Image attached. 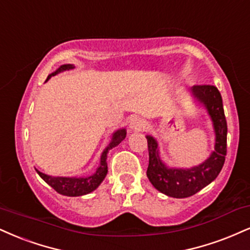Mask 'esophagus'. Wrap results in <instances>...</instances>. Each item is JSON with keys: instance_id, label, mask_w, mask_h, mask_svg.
Wrapping results in <instances>:
<instances>
[{"instance_id": "esophagus-1", "label": "esophagus", "mask_w": 250, "mask_h": 250, "mask_svg": "<svg viewBox=\"0 0 250 250\" xmlns=\"http://www.w3.org/2000/svg\"><path fill=\"white\" fill-rule=\"evenodd\" d=\"M146 123L144 121L143 119H141V117H137L135 116L133 119L130 120V122H129V128L131 129V130H135V131H142L146 129Z\"/></svg>"}]
</instances>
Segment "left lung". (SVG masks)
I'll return each instance as SVG.
<instances>
[{
    "label": "left lung",
    "mask_w": 250,
    "mask_h": 250,
    "mask_svg": "<svg viewBox=\"0 0 250 250\" xmlns=\"http://www.w3.org/2000/svg\"><path fill=\"white\" fill-rule=\"evenodd\" d=\"M191 91L206 107L214 125L215 150L209 158L191 169H170L159 158L155 138L146 136L149 151L146 176L155 188L172 198L191 197L212 183L220 173L227 154V122L220 92L211 85H195Z\"/></svg>",
    "instance_id": "8db88e82"
}]
</instances>
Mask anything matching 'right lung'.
<instances>
[{
    "label": "right lung",
    "mask_w": 250,
    "mask_h": 250,
    "mask_svg": "<svg viewBox=\"0 0 250 250\" xmlns=\"http://www.w3.org/2000/svg\"><path fill=\"white\" fill-rule=\"evenodd\" d=\"M71 68H73V65H62L56 72L51 73L50 76L47 77L46 80H49L51 77L58 74L59 72L71 70ZM125 135H127L125 129H120V130L114 133L112 142L109 143V146H108L107 148L104 150V152H102L100 167H98L96 172L94 174H92V176L85 177V178H76V177H51L45 173H42L41 171L38 170L36 171H37L39 176H41L42 178L53 188V190H56L60 194L67 195V197H79V195L91 193L92 191H94L95 188L101 184L102 180L104 179V177H106V174L108 172L106 162L108 151H109L110 149H113L114 146H119V144L125 140Z\"/></svg>",
    "instance_id": "obj_1"
}]
</instances>
